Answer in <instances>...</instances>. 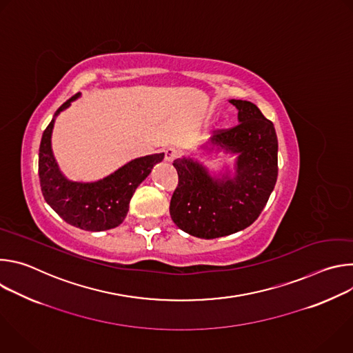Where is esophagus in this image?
<instances>
[{"instance_id":"1","label":"esophagus","mask_w":353,"mask_h":353,"mask_svg":"<svg viewBox=\"0 0 353 353\" xmlns=\"http://www.w3.org/2000/svg\"><path fill=\"white\" fill-rule=\"evenodd\" d=\"M179 157V150L176 148H168L165 150V159L168 162H173Z\"/></svg>"}]
</instances>
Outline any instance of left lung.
Here are the masks:
<instances>
[{"label":"left lung","instance_id":"left-lung-1","mask_svg":"<svg viewBox=\"0 0 353 353\" xmlns=\"http://www.w3.org/2000/svg\"><path fill=\"white\" fill-rule=\"evenodd\" d=\"M229 102L239 110V124L215 131L210 142L237 154L233 177H212L192 158L173 162L179 184L172 195L170 216L181 230L199 239H216L250 226L264 210L278 177L274 124L254 103Z\"/></svg>","mask_w":353,"mask_h":353}]
</instances>
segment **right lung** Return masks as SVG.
Segmentation results:
<instances>
[{
    "label": "right lung",
    "mask_w": 353,
    "mask_h": 353,
    "mask_svg": "<svg viewBox=\"0 0 353 353\" xmlns=\"http://www.w3.org/2000/svg\"><path fill=\"white\" fill-rule=\"evenodd\" d=\"M81 93L74 94L56 112L43 132L39 148V179L46 203L67 223L90 232L119 226L127 216L130 199L152 168L165 154L137 158L108 177L93 183L68 180L59 169L52 150V132L56 116L70 108Z\"/></svg>",
    "instance_id": "1"
}]
</instances>
